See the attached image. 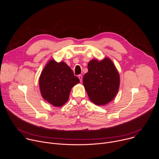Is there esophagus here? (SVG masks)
Here are the masks:
<instances>
[{"mask_svg":"<svg viewBox=\"0 0 159 159\" xmlns=\"http://www.w3.org/2000/svg\"><path fill=\"white\" fill-rule=\"evenodd\" d=\"M78 77H79V79L80 81V82H82V75H79Z\"/></svg>","mask_w":159,"mask_h":159,"instance_id":"34e87169","label":"esophagus"}]
</instances>
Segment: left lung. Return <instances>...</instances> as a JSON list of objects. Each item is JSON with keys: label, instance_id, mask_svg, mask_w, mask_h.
Wrapping results in <instances>:
<instances>
[{"label": "left lung", "instance_id": "1", "mask_svg": "<svg viewBox=\"0 0 159 159\" xmlns=\"http://www.w3.org/2000/svg\"><path fill=\"white\" fill-rule=\"evenodd\" d=\"M83 84L90 100L97 105H104L114 98L120 87V75L112 61L90 60Z\"/></svg>", "mask_w": 159, "mask_h": 159}]
</instances>
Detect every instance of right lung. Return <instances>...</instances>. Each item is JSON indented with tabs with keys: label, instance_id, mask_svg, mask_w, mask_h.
Listing matches in <instances>:
<instances>
[{
	"label": "right lung",
	"instance_id": "add662e5",
	"mask_svg": "<svg viewBox=\"0 0 159 159\" xmlns=\"http://www.w3.org/2000/svg\"><path fill=\"white\" fill-rule=\"evenodd\" d=\"M79 82L65 63L52 60L43 70L39 85L42 97L53 106L60 107L68 101L72 88Z\"/></svg>",
	"mask_w": 159,
	"mask_h": 159
}]
</instances>
